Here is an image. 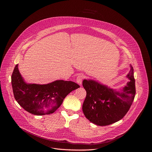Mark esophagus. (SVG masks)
Listing matches in <instances>:
<instances>
[{"mask_svg":"<svg viewBox=\"0 0 152 152\" xmlns=\"http://www.w3.org/2000/svg\"><path fill=\"white\" fill-rule=\"evenodd\" d=\"M83 79V76L82 75H79V76L77 77V78H76V82H77V83L79 85H82Z\"/></svg>","mask_w":152,"mask_h":152,"instance_id":"obj_1","label":"esophagus"}]
</instances>
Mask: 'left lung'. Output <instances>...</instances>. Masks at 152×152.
Wrapping results in <instances>:
<instances>
[{"label":"left lung","instance_id":"left-lung-1","mask_svg":"<svg viewBox=\"0 0 152 152\" xmlns=\"http://www.w3.org/2000/svg\"><path fill=\"white\" fill-rule=\"evenodd\" d=\"M126 77L129 79L123 88L115 90L95 80L84 79L82 82L86 91L82 111L91 123L107 126L122 119L131 107L135 96L134 69Z\"/></svg>","mask_w":152,"mask_h":152}]
</instances>
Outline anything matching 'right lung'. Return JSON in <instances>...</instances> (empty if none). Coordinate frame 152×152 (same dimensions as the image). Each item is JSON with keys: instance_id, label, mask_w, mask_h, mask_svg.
<instances>
[{"instance_id": "right-lung-1", "label": "right lung", "mask_w": 152, "mask_h": 152, "mask_svg": "<svg viewBox=\"0 0 152 152\" xmlns=\"http://www.w3.org/2000/svg\"><path fill=\"white\" fill-rule=\"evenodd\" d=\"M14 96L17 103L28 113L36 115L53 113L72 91L79 88L72 81L57 80L47 84L26 83L17 64L11 76Z\"/></svg>"}]
</instances>
